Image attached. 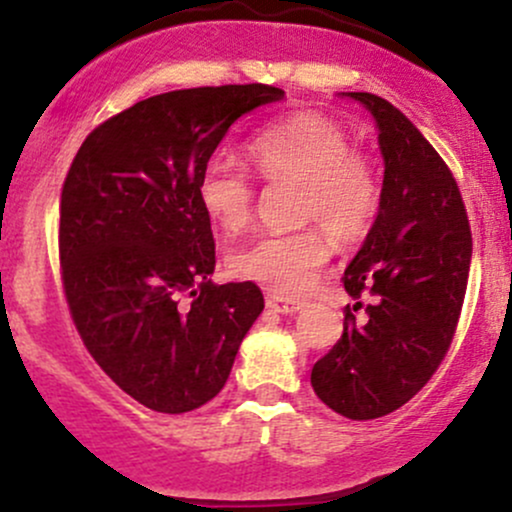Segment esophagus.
<instances>
[{"label": "esophagus", "instance_id": "obj_1", "mask_svg": "<svg viewBox=\"0 0 512 512\" xmlns=\"http://www.w3.org/2000/svg\"><path fill=\"white\" fill-rule=\"evenodd\" d=\"M266 305L271 310H278V313H286V315L298 313V310L303 308V303H300L298 298H288V295H281V293H268Z\"/></svg>", "mask_w": 512, "mask_h": 512}]
</instances>
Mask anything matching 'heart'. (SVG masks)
<instances>
[{"mask_svg": "<svg viewBox=\"0 0 512 512\" xmlns=\"http://www.w3.org/2000/svg\"><path fill=\"white\" fill-rule=\"evenodd\" d=\"M249 160L273 184H298V219L320 221L288 234L258 236L229 256L244 281L276 293H300L330 256V235L340 244L362 239L382 202V184L365 152L333 118L313 110L288 115L249 142ZM197 202L226 234L254 217V187L229 162L209 160L197 177Z\"/></svg>", "mask_w": 512, "mask_h": 512, "instance_id": "obj_1", "label": "heart"}]
</instances>
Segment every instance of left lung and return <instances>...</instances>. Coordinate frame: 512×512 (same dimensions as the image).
Returning a JSON list of instances; mask_svg holds the SVG:
<instances>
[{
  "instance_id": "obj_1",
  "label": "left lung",
  "mask_w": 512,
  "mask_h": 512,
  "mask_svg": "<svg viewBox=\"0 0 512 512\" xmlns=\"http://www.w3.org/2000/svg\"><path fill=\"white\" fill-rule=\"evenodd\" d=\"M374 115L384 157L382 202L342 283L350 305L333 350L310 372L315 394L355 421L384 416L424 387L449 352L471 268V226L449 165L389 100L347 93Z\"/></svg>"
}]
</instances>
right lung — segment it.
I'll list each match as a JSON object with an SVG mask.
<instances>
[{
    "instance_id": "1",
    "label": "right lung",
    "mask_w": 512,
    "mask_h": 512,
    "mask_svg": "<svg viewBox=\"0 0 512 512\" xmlns=\"http://www.w3.org/2000/svg\"><path fill=\"white\" fill-rule=\"evenodd\" d=\"M283 96L263 83L160 93L100 123L73 157L59 221L68 310L100 370L152 412L217 397L261 315L256 283L209 278L197 177L241 115Z\"/></svg>"
}]
</instances>
